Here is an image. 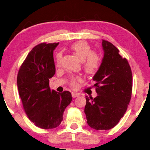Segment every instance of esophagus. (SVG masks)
Returning <instances> with one entry per match:
<instances>
[{"label": "esophagus", "mask_w": 150, "mask_h": 150, "mask_svg": "<svg viewBox=\"0 0 150 150\" xmlns=\"http://www.w3.org/2000/svg\"><path fill=\"white\" fill-rule=\"evenodd\" d=\"M79 96V94H78V93H72L73 98H76V97H77Z\"/></svg>", "instance_id": "obj_1"}]
</instances>
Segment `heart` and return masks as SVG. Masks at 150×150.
I'll return each instance as SVG.
<instances>
[{
	"instance_id": "heart-1",
	"label": "heart",
	"mask_w": 150,
	"mask_h": 150,
	"mask_svg": "<svg viewBox=\"0 0 150 150\" xmlns=\"http://www.w3.org/2000/svg\"><path fill=\"white\" fill-rule=\"evenodd\" d=\"M71 50L79 60L83 62L84 71L88 74H94L100 68L101 58L95 52H92L91 46L85 41H79L71 45ZM62 55L61 53L57 54L56 56V64L59 67L62 62ZM79 78L72 77L70 81L71 87L76 88L78 86Z\"/></svg>"
}]
</instances>
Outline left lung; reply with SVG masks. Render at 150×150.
Returning a JSON list of instances; mask_svg holds the SVG:
<instances>
[{
  "label": "left lung",
  "mask_w": 150,
  "mask_h": 150,
  "mask_svg": "<svg viewBox=\"0 0 150 150\" xmlns=\"http://www.w3.org/2000/svg\"><path fill=\"white\" fill-rule=\"evenodd\" d=\"M104 57L93 77L96 97L86 96L87 123L94 129L109 130L124 116L132 95V75L128 60L110 42L103 40Z\"/></svg>",
  "instance_id": "1"
}]
</instances>
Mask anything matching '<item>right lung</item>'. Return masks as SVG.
<instances>
[{
	"mask_svg": "<svg viewBox=\"0 0 150 150\" xmlns=\"http://www.w3.org/2000/svg\"><path fill=\"white\" fill-rule=\"evenodd\" d=\"M59 43H42L29 52L17 77L19 94L29 120L38 127H58L72 100L70 92L51 90L50 79L56 73L53 53Z\"/></svg>",
	"mask_w": 150,
	"mask_h": 150,
	"instance_id": "1",
	"label": "right lung"
}]
</instances>
